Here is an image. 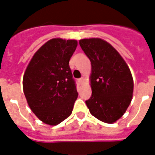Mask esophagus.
Instances as JSON below:
<instances>
[{
	"instance_id": "34e87169",
	"label": "esophagus",
	"mask_w": 155,
	"mask_h": 155,
	"mask_svg": "<svg viewBox=\"0 0 155 155\" xmlns=\"http://www.w3.org/2000/svg\"><path fill=\"white\" fill-rule=\"evenodd\" d=\"M78 81H79V83H83V81H84V79H83V78H80V79H78Z\"/></svg>"
}]
</instances>
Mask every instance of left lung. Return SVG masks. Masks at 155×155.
<instances>
[{
	"label": "left lung",
	"mask_w": 155,
	"mask_h": 155,
	"mask_svg": "<svg viewBox=\"0 0 155 155\" xmlns=\"http://www.w3.org/2000/svg\"><path fill=\"white\" fill-rule=\"evenodd\" d=\"M92 66V95L86 100L93 117L113 124L126 112L133 97L134 81L124 58L110 44L100 38L79 40Z\"/></svg>",
	"instance_id": "obj_1"
}]
</instances>
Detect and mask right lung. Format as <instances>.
I'll return each instance as SVG.
<instances>
[{"mask_svg":"<svg viewBox=\"0 0 155 155\" xmlns=\"http://www.w3.org/2000/svg\"><path fill=\"white\" fill-rule=\"evenodd\" d=\"M76 47V40H49L35 53L24 74L28 104L46 124H58L72 114L78 93L69 62Z\"/></svg>","mask_w":155,"mask_h":155,"instance_id":"right-lung-1","label":"right lung"}]
</instances>
